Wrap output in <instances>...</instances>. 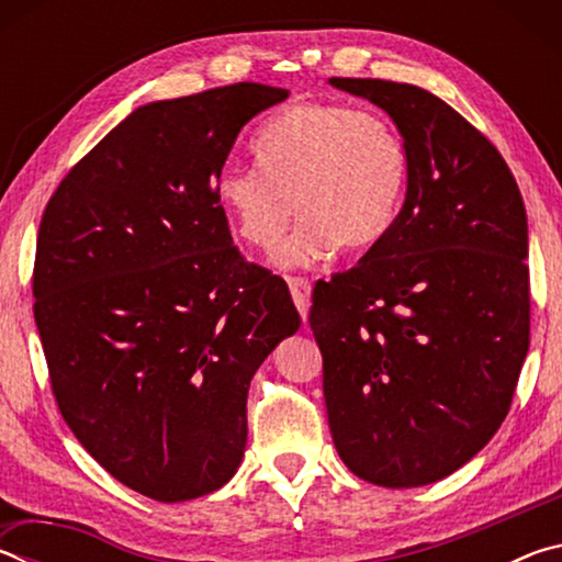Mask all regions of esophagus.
<instances>
[{"label":"esophagus","mask_w":562,"mask_h":562,"mask_svg":"<svg viewBox=\"0 0 562 562\" xmlns=\"http://www.w3.org/2000/svg\"><path fill=\"white\" fill-rule=\"evenodd\" d=\"M290 284V292H292V300L297 304L300 315L307 319V310H310V294H312V282L304 280V278H288Z\"/></svg>","instance_id":"obj_1"}]
</instances>
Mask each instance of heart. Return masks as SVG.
Masks as SVG:
<instances>
[{
    "instance_id": "1",
    "label": "heart",
    "mask_w": 562,
    "mask_h": 562,
    "mask_svg": "<svg viewBox=\"0 0 562 562\" xmlns=\"http://www.w3.org/2000/svg\"><path fill=\"white\" fill-rule=\"evenodd\" d=\"M260 166H225L217 198L247 245L270 250L292 215L294 233L272 255L280 270L325 260L335 247L374 245L402 207L408 148L384 113L300 101L265 123Z\"/></svg>"
}]
</instances>
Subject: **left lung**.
Wrapping results in <instances>:
<instances>
[{
  "instance_id": "1",
  "label": "left lung",
  "mask_w": 562,
  "mask_h": 562,
  "mask_svg": "<svg viewBox=\"0 0 562 562\" xmlns=\"http://www.w3.org/2000/svg\"><path fill=\"white\" fill-rule=\"evenodd\" d=\"M384 109L408 148L404 205L310 327L347 469L416 488L459 471L506 418L530 341L528 221L496 146L412 83L329 79Z\"/></svg>"
}]
</instances>
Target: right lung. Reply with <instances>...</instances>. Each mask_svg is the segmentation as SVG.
Here are the masks:
<instances>
[{
	"label": "right lung",
	"mask_w": 562,
	"mask_h": 562,
	"mask_svg": "<svg viewBox=\"0 0 562 562\" xmlns=\"http://www.w3.org/2000/svg\"><path fill=\"white\" fill-rule=\"evenodd\" d=\"M284 99L240 81L146 103L42 217L34 319L56 404L113 479L154 501L233 479L250 379L300 329L288 284L245 262L217 198L237 133Z\"/></svg>",
	"instance_id": "1"
}]
</instances>
